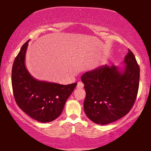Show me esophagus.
<instances>
[{"mask_svg": "<svg viewBox=\"0 0 151 151\" xmlns=\"http://www.w3.org/2000/svg\"><path fill=\"white\" fill-rule=\"evenodd\" d=\"M83 86H84V85H83V83L82 82L79 81V82H78V83H77V86H76V87H77L78 89H81V88H83Z\"/></svg>", "mask_w": 151, "mask_h": 151, "instance_id": "obj_1", "label": "esophagus"}]
</instances>
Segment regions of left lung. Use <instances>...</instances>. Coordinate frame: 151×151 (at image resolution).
Instances as JSON below:
<instances>
[{"label":"left lung","mask_w":151,"mask_h":151,"mask_svg":"<svg viewBox=\"0 0 151 151\" xmlns=\"http://www.w3.org/2000/svg\"><path fill=\"white\" fill-rule=\"evenodd\" d=\"M125 68L102 66L81 76L86 97L84 111L87 117L100 125H106L126 115L136 101L140 80V68L129 49Z\"/></svg>","instance_id":"8db88e82"}]
</instances>
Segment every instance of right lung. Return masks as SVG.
Wrapping results in <instances>:
<instances>
[{"label":"right lung","instance_id":"add662e5","mask_svg":"<svg viewBox=\"0 0 151 151\" xmlns=\"http://www.w3.org/2000/svg\"><path fill=\"white\" fill-rule=\"evenodd\" d=\"M28 42L23 45L13 62L11 74L13 95L18 106L31 118L41 123L50 122L61 114L77 83L64 85L34 78L25 65Z\"/></svg>","mask_w":151,"mask_h":151}]
</instances>
